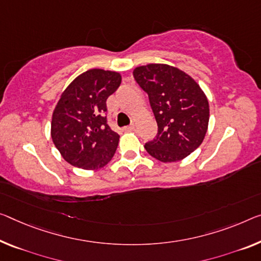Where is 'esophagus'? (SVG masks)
<instances>
[{"instance_id":"34e87169","label":"esophagus","mask_w":261,"mask_h":261,"mask_svg":"<svg viewBox=\"0 0 261 261\" xmlns=\"http://www.w3.org/2000/svg\"><path fill=\"white\" fill-rule=\"evenodd\" d=\"M134 129H135V125H134V123H132V125H129V126L123 127V130H127V132H129V130H134Z\"/></svg>"}]
</instances>
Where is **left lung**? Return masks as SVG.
Returning <instances> with one entry per match:
<instances>
[{"label":"left lung","instance_id":"obj_1","mask_svg":"<svg viewBox=\"0 0 261 261\" xmlns=\"http://www.w3.org/2000/svg\"><path fill=\"white\" fill-rule=\"evenodd\" d=\"M135 82L146 92L158 122V134L144 144L161 162L179 161L203 142L209 123V102L186 72L164 64L136 67Z\"/></svg>","mask_w":261,"mask_h":261}]
</instances>
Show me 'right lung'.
<instances>
[{
    "label": "right lung",
    "instance_id": "add662e5",
    "mask_svg": "<svg viewBox=\"0 0 261 261\" xmlns=\"http://www.w3.org/2000/svg\"><path fill=\"white\" fill-rule=\"evenodd\" d=\"M120 84L118 72L92 69L63 92L52 114L51 138L72 166L93 170L113 158L120 136L107 123L106 100Z\"/></svg>",
    "mask_w": 261,
    "mask_h": 261
}]
</instances>
